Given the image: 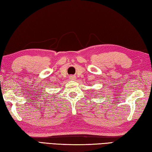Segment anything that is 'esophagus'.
Listing matches in <instances>:
<instances>
[{
  "instance_id": "esophagus-1",
  "label": "esophagus",
  "mask_w": 152,
  "mask_h": 152,
  "mask_svg": "<svg viewBox=\"0 0 152 152\" xmlns=\"http://www.w3.org/2000/svg\"><path fill=\"white\" fill-rule=\"evenodd\" d=\"M74 78H75V76H70V80H74Z\"/></svg>"
}]
</instances>
